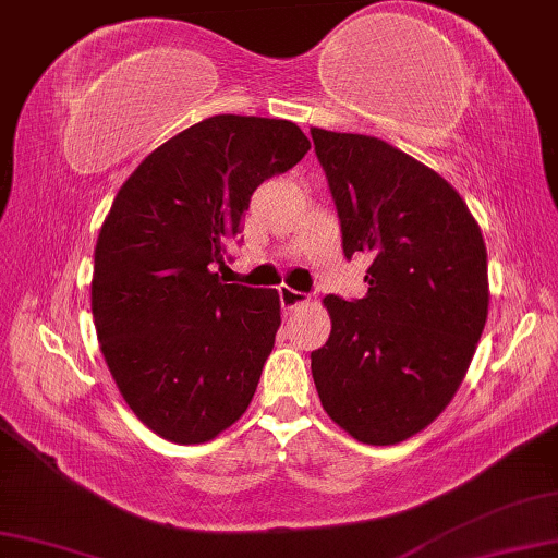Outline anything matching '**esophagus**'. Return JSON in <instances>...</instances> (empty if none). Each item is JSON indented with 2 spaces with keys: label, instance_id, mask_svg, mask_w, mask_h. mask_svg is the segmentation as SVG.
Instances as JSON below:
<instances>
[{
  "label": "esophagus",
  "instance_id": "esophagus-1",
  "mask_svg": "<svg viewBox=\"0 0 558 558\" xmlns=\"http://www.w3.org/2000/svg\"><path fill=\"white\" fill-rule=\"evenodd\" d=\"M279 299H281V306H284V308H294V306L306 302V294H304V291H296L291 287H279Z\"/></svg>",
  "mask_w": 558,
  "mask_h": 558
}]
</instances>
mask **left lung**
Instances as JSON below:
<instances>
[{"label":"left lung","instance_id":"8db88e82","mask_svg":"<svg viewBox=\"0 0 558 558\" xmlns=\"http://www.w3.org/2000/svg\"><path fill=\"white\" fill-rule=\"evenodd\" d=\"M341 250L372 256L364 299L324 296L312 351L322 407L354 439L389 447L434 422L464 379L488 312L486 246L459 192L391 144L312 130Z\"/></svg>","mask_w":558,"mask_h":558}]
</instances>
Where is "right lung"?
<instances>
[{"label": "right lung", "instance_id": "add662e5", "mask_svg": "<svg viewBox=\"0 0 558 558\" xmlns=\"http://www.w3.org/2000/svg\"><path fill=\"white\" fill-rule=\"evenodd\" d=\"M306 151L287 119L217 114L154 149L119 190L94 250L92 314L119 391L154 434L204 444L250 407L279 294L225 284L214 267L256 186Z\"/></svg>", "mask_w": 558, "mask_h": 558}]
</instances>
